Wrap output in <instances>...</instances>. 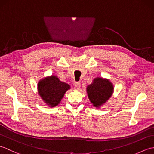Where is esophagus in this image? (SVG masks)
<instances>
[{
	"label": "esophagus",
	"instance_id": "1",
	"mask_svg": "<svg viewBox=\"0 0 154 154\" xmlns=\"http://www.w3.org/2000/svg\"><path fill=\"white\" fill-rule=\"evenodd\" d=\"M74 85H75V88H77V89H79L81 87V83H80V82H75Z\"/></svg>",
	"mask_w": 154,
	"mask_h": 154
}]
</instances>
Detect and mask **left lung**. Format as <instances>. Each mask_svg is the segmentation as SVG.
I'll return each instance as SVG.
<instances>
[{
	"label": "left lung",
	"instance_id": "obj_1",
	"mask_svg": "<svg viewBox=\"0 0 154 154\" xmlns=\"http://www.w3.org/2000/svg\"><path fill=\"white\" fill-rule=\"evenodd\" d=\"M113 89L112 84L109 80L97 77L94 79L92 83L87 86V91L93 106L99 107L111 97Z\"/></svg>",
	"mask_w": 154,
	"mask_h": 154
}]
</instances>
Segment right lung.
I'll list each match as a JSON object with an SVG mask.
<instances>
[{"instance_id": "right-lung-1", "label": "right lung", "mask_w": 154, "mask_h": 154, "mask_svg": "<svg viewBox=\"0 0 154 154\" xmlns=\"http://www.w3.org/2000/svg\"><path fill=\"white\" fill-rule=\"evenodd\" d=\"M38 87L41 98L51 107H54L60 104L65 92L70 89L68 84L61 82L54 75L41 80Z\"/></svg>"}]
</instances>
